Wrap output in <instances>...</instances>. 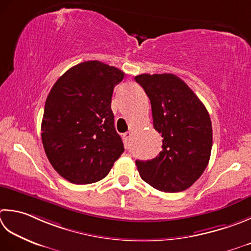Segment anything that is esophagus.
<instances>
[{"mask_svg":"<svg viewBox=\"0 0 251 251\" xmlns=\"http://www.w3.org/2000/svg\"><path fill=\"white\" fill-rule=\"evenodd\" d=\"M131 135H132V134H131L130 131H127V132H125V134H123V138H124L126 145L129 144V140H130Z\"/></svg>","mask_w":251,"mask_h":251,"instance_id":"obj_1","label":"esophagus"}]
</instances>
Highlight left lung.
<instances>
[{
    "label": "left lung",
    "mask_w": 251,
    "mask_h": 251,
    "mask_svg": "<svg viewBox=\"0 0 251 251\" xmlns=\"http://www.w3.org/2000/svg\"><path fill=\"white\" fill-rule=\"evenodd\" d=\"M135 80L149 97L154 129L163 137L158 156L136 161L140 177L164 193L187 189L202 175L210 160L209 113L187 83L173 74H141Z\"/></svg>",
    "instance_id": "obj_1"
}]
</instances>
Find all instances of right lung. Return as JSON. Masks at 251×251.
Returning <instances> with one entry per match:
<instances>
[{"instance_id": "obj_1", "label": "right lung", "mask_w": 251, "mask_h": 251, "mask_svg": "<svg viewBox=\"0 0 251 251\" xmlns=\"http://www.w3.org/2000/svg\"><path fill=\"white\" fill-rule=\"evenodd\" d=\"M125 74L99 61L73 66L47 98L41 124L51 165L73 184L99 181L124 152L114 126L111 102Z\"/></svg>"}]
</instances>
